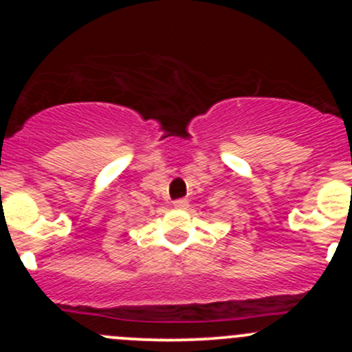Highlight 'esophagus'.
Wrapping results in <instances>:
<instances>
[{
    "instance_id": "34e87169",
    "label": "esophagus",
    "mask_w": 352,
    "mask_h": 352,
    "mask_svg": "<svg viewBox=\"0 0 352 352\" xmlns=\"http://www.w3.org/2000/svg\"><path fill=\"white\" fill-rule=\"evenodd\" d=\"M187 206H189V202L186 199H177V201H173V208L175 209H187Z\"/></svg>"
}]
</instances>
